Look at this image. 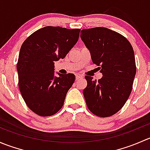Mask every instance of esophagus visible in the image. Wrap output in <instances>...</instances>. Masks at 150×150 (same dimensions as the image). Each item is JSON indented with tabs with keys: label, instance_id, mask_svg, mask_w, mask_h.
<instances>
[{
	"label": "esophagus",
	"instance_id": "obj_1",
	"mask_svg": "<svg viewBox=\"0 0 150 150\" xmlns=\"http://www.w3.org/2000/svg\"><path fill=\"white\" fill-rule=\"evenodd\" d=\"M83 77V76L81 75H80V74H76V75H75V78H76V80L80 79V78H82Z\"/></svg>",
	"mask_w": 150,
	"mask_h": 150
}]
</instances>
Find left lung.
Segmentation results:
<instances>
[{"instance_id": "1", "label": "left lung", "mask_w": 150, "mask_h": 150, "mask_svg": "<svg viewBox=\"0 0 150 150\" xmlns=\"http://www.w3.org/2000/svg\"><path fill=\"white\" fill-rule=\"evenodd\" d=\"M81 38L103 75L98 81L85 76L86 104L95 115L110 117L123 107L132 91L137 72L134 49L126 38L106 28L84 29Z\"/></svg>"}]
</instances>
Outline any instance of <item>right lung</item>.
I'll list each match as a JSON object with an SVG mask.
<instances>
[{"mask_svg":"<svg viewBox=\"0 0 150 150\" xmlns=\"http://www.w3.org/2000/svg\"><path fill=\"white\" fill-rule=\"evenodd\" d=\"M80 29L47 26L37 31L21 46L16 69L22 98L33 112L42 117L56 114L62 107L75 77L54 76V62L64 59L78 42Z\"/></svg>","mask_w":150,"mask_h":150,"instance_id":"add662e5","label":"right lung"}]
</instances>
